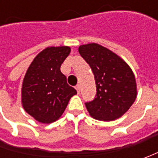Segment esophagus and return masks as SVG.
Returning <instances> with one entry per match:
<instances>
[{
	"mask_svg": "<svg viewBox=\"0 0 158 158\" xmlns=\"http://www.w3.org/2000/svg\"><path fill=\"white\" fill-rule=\"evenodd\" d=\"M81 87H80V85H79V84H77V85H76V90H77V93H78V94H79V93H80V91H81Z\"/></svg>",
	"mask_w": 158,
	"mask_h": 158,
	"instance_id": "34e87169",
	"label": "esophagus"
}]
</instances>
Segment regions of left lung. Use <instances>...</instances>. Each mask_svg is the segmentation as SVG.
<instances>
[{
    "label": "left lung",
    "mask_w": 158,
    "mask_h": 158,
    "mask_svg": "<svg viewBox=\"0 0 158 158\" xmlns=\"http://www.w3.org/2000/svg\"><path fill=\"white\" fill-rule=\"evenodd\" d=\"M79 53L94 74L97 94L85 106L91 117L110 121L121 117L136 98L135 77L124 60L98 44L79 46Z\"/></svg>",
    "instance_id": "obj_1"
}]
</instances>
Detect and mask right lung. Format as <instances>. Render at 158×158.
Here are the masks:
<instances>
[{"label":"right lung","mask_w":158,"mask_h":158,"mask_svg":"<svg viewBox=\"0 0 158 158\" xmlns=\"http://www.w3.org/2000/svg\"><path fill=\"white\" fill-rule=\"evenodd\" d=\"M70 47H47L30 65L22 87V104L31 116L41 123H52L65 111L77 92L67 82L60 66Z\"/></svg>","instance_id":"1"}]
</instances>
